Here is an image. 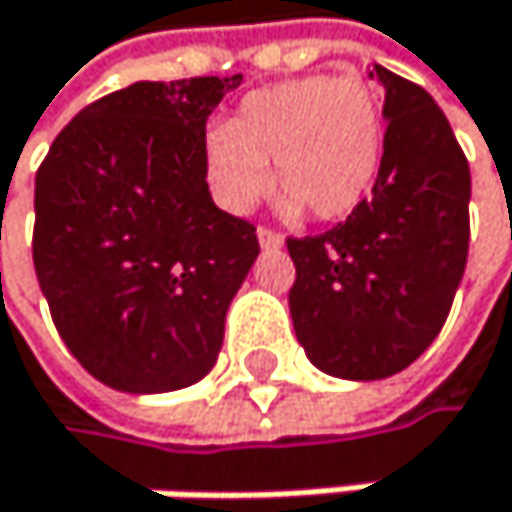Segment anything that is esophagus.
<instances>
[{
  "label": "esophagus",
  "instance_id": "1",
  "mask_svg": "<svg viewBox=\"0 0 512 512\" xmlns=\"http://www.w3.org/2000/svg\"><path fill=\"white\" fill-rule=\"evenodd\" d=\"M258 242H261V248H264V251H276V248H282V245H285V239H282L279 233L267 230V227H258Z\"/></svg>",
  "mask_w": 512,
  "mask_h": 512
}]
</instances>
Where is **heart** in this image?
Listing matches in <instances>:
<instances>
[{
    "label": "heart",
    "mask_w": 512,
    "mask_h": 512,
    "mask_svg": "<svg viewBox=\"0 0 512 512\" xmlns=\"http://www.w3.org/2000/svg\"><path fill=\"white\" fill-rule=\"evenodd\" d=\"M273 187L279 208L322 221L359 211L384 165V116L359 79L310 73L248 91L224 128L202 141L205 181L227 211L245 214Z\"/></svg>",
    "instance_id": "1"
}]
</instances>
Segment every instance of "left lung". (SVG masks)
I'll return each mask as SVG.
<instances>
[{
  "label": "left lung",
  "instance_id": "1",
  "mask_svg": "<svg viewBox=\"0 0 512 512\" xmlns=\"http://www.w3.org/2000/svg\"><path fill=\"white\" fill-rule=\"evenodd\" d=\"M384 165L371 199L322 236L288 239V307L307 359L331 378L381 381L445 325L470 245V165L433 97L381 64Z\"/></svg>",
  "mask_w": 512,
  "mask_h": 512
}]
</instances>
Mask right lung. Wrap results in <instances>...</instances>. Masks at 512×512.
<instances>
[{"mask_svg":"<svg viewBox=\"0 0 512 512\" xmlns=\"http://www.w3.org/2000/svg\"><path fill=\"white\" fill-rule=\"evenodd\" d=\"M242 76L134 82L85 107L36 174L33 264L70 353L150 396L202 381L261 245L214 205L205 122Z\"/></svg>","mask_w":512,"mask_h":512,"instance_id":"right-lung-1","label":"right lung"}]
</instances>
